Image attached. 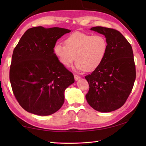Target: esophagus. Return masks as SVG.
Masks as SVG:
<instances>
[{
    "label": "esophagus",
    "mask_w": 146,
    "mask_h": 146,
    "mask_svg": "<svg viewBox=\"0 0 146 146\" xmlns=\"http://www.w3.org/2000/svg\"><path fill=\"white\" fill-rule=\"evenodd\" d=\"M74 78H75V81H78V80H80V78H81V77H80V76H78V75H74Z\"/></svg>",
    "instance_id": "obj_1"
}]
</instances>
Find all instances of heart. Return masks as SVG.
Segmentation results:
<instances>
[{"label":"heart","mask_w":146,"mask_h":146,"mask_svg":"<svg viewBox=\"0 0 146 146\" xmlns=\"http://www.w3.org/2000/svg\"><path fill=\"white\" fill-rule=\"evenodd\" d=\"M107 49L108 43L104 36L75 32L67 37L65 44H55L53 52L64 66L69 67L76 60V70L90 72L102 64Z\"/></svg>","instance_id":"heart-1"}]
</instances>
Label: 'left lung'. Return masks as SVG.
<instances>
[{
  "mask_svg": "<svg viewBox=\"0 0 146 146\" xmlns=\"http://www.w3.org/2000/svg\"><path fill=\"white\" fill-rule=\"evenodd\" d=\"M90 30L105 36L108 49L102 64L85 76L90 86L86 99L95 110L110 112L122 107L132 91L136 75L134 54L118 31L101 26Z\"/></svg>",
  "mask_w": 146,
  "mask_h": 146,
  "instance_id": "left-lung-1",
  "label": "left lung"
}]
</instances>
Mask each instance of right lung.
Listing matches in <instances>:
<instances>
[{"instance_id":"1","label":"right lung","mask_w":146,"mask_h":146,"mask_svg":"<svg viewBox=\"0 0 146 146\" xmlns=\"http://www.w3.org/2000/svg\"><path fill=\"white\" fill-rule=\"evenodd\" d=\"M70 32L56 27H32L14 48L10 82L19 104L28 112L49 115L63 105L65 90L75 79L59 61L53 48L58 39Z\"/></svg>"}]
</instances>
